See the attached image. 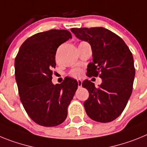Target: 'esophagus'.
I'll return each mask as SVG.
<instances>
[{"label":"esophagus","instance_id":"esophagus-1","mask_svg":"<svg viewBox=\"0 0 147 147\" xmlns=\"http://www.w3.org/2000/svg\"><path fill=\"white\" fill-rule=\"evenodd\" d=\"M77 82H78V86H79V88L82 87V80L79 79V80H77Z\"/></svg>","mask_w":147,"mask_h":147}]
</instances>
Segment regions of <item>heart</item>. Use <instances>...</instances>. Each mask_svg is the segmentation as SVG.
Here are the masks:
<instances>
[{"instance_id":"b5f03b06","label":"heart","mask_w":147,"mask_h":147,"mask_svg":"<svg viewBox=\"0 0 147 147\" xmlns=\"http://www.w3.org/2000/svg\"><path fill=\"white\" fill-rule=\"evenodd\" d=\"M70 74H71L73 77H75V78L80 77L82 74V70L80 69V68H76V69H74L71 71Z\"/></svg>"}]
</instances>
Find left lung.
I'll list each match as a JSON object with an SVG mask.
<instances>
[{
  "label": "left lung",
  "instance_id": "8db88e82",
  "mask_svg": "<svg viewBox=\"0 0 147 147\" xmlns=\"http://www.w3.org/2000/svg\"><path fill=\"white\" fill-rule=\"evenodd\" d=\"M77 38L90 45L93 62L87 68V76L102 78L96 88L90 80L82 87L89 92L84 102L87 115L93 120L107 123L121 114L132 94L136 70L133 57L119 36L103 27L71 28Z\"/></svg>",
  "mask_w": 147,
  "mask_h": 147
}]
</instances>
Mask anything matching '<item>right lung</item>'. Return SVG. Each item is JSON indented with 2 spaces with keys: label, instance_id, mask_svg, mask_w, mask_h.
<instances>
[{
  "label": "right lung",
  "instance_id": "add662e5",
  "mask_svg": "<svg viewBox=\"0 0 147 147\" xmlns=\"http://www.w3.org/2000/svg\"><path fill=\"white\" fill-rule=\"evenodd\" d=\"M72 38L64 29H51L28 37L15 60V80L23 107L31 119L43 127L62 124L78 82L65 77L61 84L51 82L55 55L61 44Z\"/></svg>",
  "mask_w": 147,
  "mask_h": 147
}]
</instances>
